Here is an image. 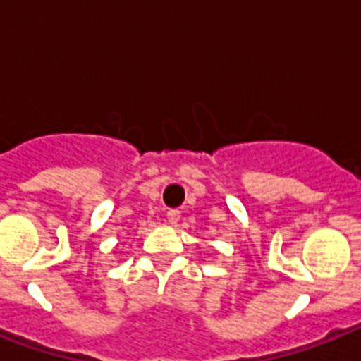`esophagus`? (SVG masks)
<instances>
[{
	"mask_svg": "<svg viewBox=\"0 0 361 361\" xmlns=\"http://www.w3.org/2000/svg\"><path fill=\"white\" fill-rule=\"evenodd\" d=\"M180 217H181L180 209H169V212H166V219H169V223H172V225H174V223H178V221H180Z\"/></svg>",
	"mask_w": 361,
	"mask_h": 361,
	"instance_id": "esophagus-1",
	"label": "esophagus"
}]
</instances>
